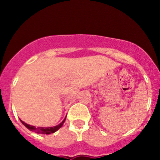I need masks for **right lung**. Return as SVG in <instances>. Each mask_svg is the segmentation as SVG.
I'll use <instances>...</instances> for the list:
<instances>
[{
	"instance_id": "add662e5",
	"label": "right lung",
	"mask_w": 160,
	"mask_h": 160,
	"mask_svg": "<svg viewBox=\"0 0 160 160\" xmlns=\"http://www.w3.org/2000/svg\"><path fill=\"white\" fill-rule=\"evenodd\" d=\"M65 119H66V117L65 119H64V120L62 121L61 123L57 125V126H52V127H40V126H38V127H35V126H31V125L25 123V122H24L22 120H21V122L27 128H28L30 131L34 132H36L38 134H43V135H49V134L56 132L57 130L59 129V128L62 126V125H63L64 122H65Z\"/></svg>"
}]
</instances>
